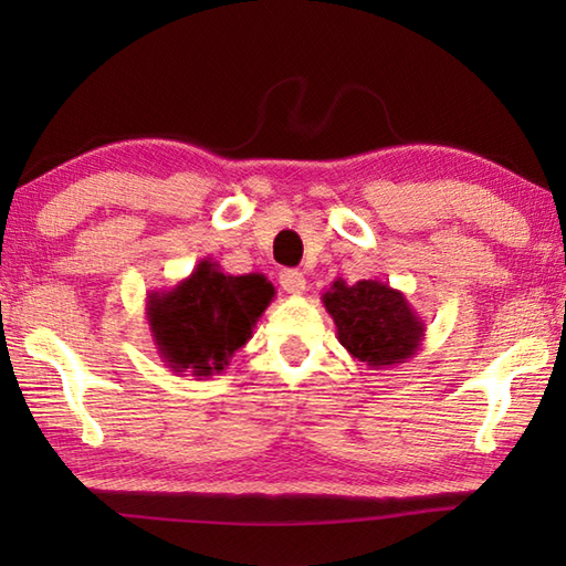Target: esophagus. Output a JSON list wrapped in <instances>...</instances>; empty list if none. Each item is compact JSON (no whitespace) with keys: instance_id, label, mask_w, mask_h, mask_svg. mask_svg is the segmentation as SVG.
Wrapping results in <instances>:
<instances>
[{"instance_id":"obj_1","label":"esophagus","mask_w":566,"mask_h":566,"mask_svg":"<svg viewBox=\"0 0 566 566\" xmlns=\"http://www.w3.org/2000/svg\"><path fill=\"white\" fill-rule=\"evenodd\" d=\"M280 284L284 286L286 294L298 296V294L306 292V276L298 272V270H284L280 274Z\"/></svg>"}]
</instances>
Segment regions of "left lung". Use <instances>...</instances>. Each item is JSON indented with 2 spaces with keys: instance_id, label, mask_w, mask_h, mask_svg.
Returning a JSON list of instances; mask_svg holds the SVG:
<instances>
[{
  "instance_id": "8db88e82",
  "label": "left lung",
  "mask_w": 566,
  "mask_h": 566,
  "mask_svg": "<svg viewBox=\"0 0 566 566\" xmlns=\"http://www.w3.org/2000/svg\"><path fill=\"white\" fill-rule=\"evenodd\" d=\"M321 302L335 323L340 345L371 369L401 365L423 345L426 323L403 292L379 280L355 284L335 280Z\"/></svg>"
}]
</instances>
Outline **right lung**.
<instances>
[{
    "label": "right lung",
    "instance_id": "right-lung-1",
    "mask_svg": "<svg viewBox=\"0 0 566 566\" xmlns=\"http://www.w3.org/2000/svg\"><path fill=\"white\" fill-rule=\"evenodd\" d=\"M272 298L274 286L264 274H226L219 262L203 258L172 290L148 294L155 350L179 377L221 375Z\"/></svg>",
    "mask_w": 566,
    "mask_h": 566
}]
</instances>
